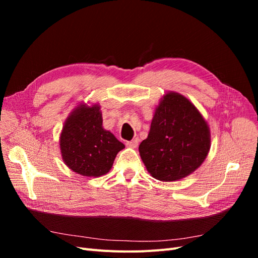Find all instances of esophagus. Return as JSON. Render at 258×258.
Wrapping results in <instances>:
<instances>
[{"label": "esophagus", "instance_id": "1", "mask_svg": "<svg viewBox=\"0 0 258 258\" xmlns=\"http://www.w3.org/2000/svg\"><path fill=\"white\" fill-rule=\"evenodd\" d=\"M138 144H139V140H138V139L132 140V141H128V142L126 143V145H127L128 147H130V148H136V147L138 146Z\"/></svg>", "mask_w": 258, "mask_h": 258}]
</instances>
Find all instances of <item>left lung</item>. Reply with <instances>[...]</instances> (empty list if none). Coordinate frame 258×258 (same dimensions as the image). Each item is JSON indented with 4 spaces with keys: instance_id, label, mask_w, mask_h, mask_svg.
<instances>
[{
    "instance_id": "obj_1",
    "label": "left lung",
    "mask_w": 258,
    "mask_h": 258,
    "mask_svg": "<svg viewBox=\"0 0 258 258\" xmlns=\"http://www.w3.org/2000/svg\"><path fill=\"white\" fill-rule=\"evenodd\" d=\"M210 147V128L204 116L186 97L169 91L155 108L150 132L139 152L154 178L173 182L197 170Z\"/></svg>"
}]
</instances>
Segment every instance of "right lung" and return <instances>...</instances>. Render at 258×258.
Masks as SVG:
<instances>
[{
	"mask_svg": "<svg viewBox=\"0 0 258 258\" xmlns=\"http://www.w3.org/2000/svg\"><path fill=\"white\" fill-rule=\"evenodd\" d=\"M98 103H81L70 113L62 128L59 143L62 159L73 172L99 177L111 170L116 155L124 145L102 126Z\"/></svg>",
	"mask_w": 258,
	"mask_h": 258,
	"instance_id": "add662e5",
	"label": "right lung"
}]
</instances>
